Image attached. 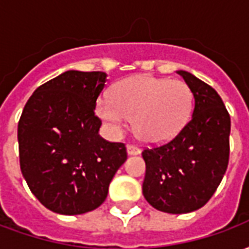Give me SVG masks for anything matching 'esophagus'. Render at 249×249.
I'll return each mask as SVG.
<instances>
[{"label": "esophagus", "mask_w": 249, "mask_h": 249, "mask_svg": "<svg viewBox=\"0 0 249 249\" xmlns=\"http://www.w3.org/2000/svg\"><path fill=\"white\" fill-rule=\"evenodd\" d=\"M126 151H128V155H130V156H136V155H140L141 153L140 148L136 145H132V144L126 146Z\"/></svg>", "instance_id": "obj_1"}]
</instances>
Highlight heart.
<instances>
[{"label": "heart", "mask_w": 249, "mask_h": 249, "mask_svg": "<svg viewBox=\"0 0 249 249\" xmlns=\"http://www.w3.org/2000/svg\"><path fill=\"white\" fill-rule=\"evenodd\" d=\"M193 94L187 82L153 76L119 81L110 98L97 101V113L114 130L133 119L137 137L148 144H164L183 130L191 117Z\"/></svg>", "instance_id": "heart-1"}]
</instances>
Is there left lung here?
Segmentation results:
<instances>
[{
    "mask_svg": "<svg viewBox=\"0 0 249 249\" xmlns=\"http://www.w3.org/2000/svg\"><path fill=\"white\" fill-rule=\"evenodd\" d=\"M192 90L191 120L173 140L144 149L142 195L153 208L189 213L208 203L230 160L231 117L213 88L192 73L178 71Z\"/></svg>",
    "mask_w": 249,
    "mask_h": 249,
    "instance_id": "8db88e82",
    "label": "left lung"
}]
</instances>
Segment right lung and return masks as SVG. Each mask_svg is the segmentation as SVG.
<instances>
[{"label":"right lung","instance_id":"right-lung-1","mask_svg":"<svg viewBox=\"0 0 249 249\" xmlns=\"http://www.w3.org/2000/svg\"><path fill=\"white\" fill-rule=\"evenodd\" d=\"M105 81L104 71H68L37 88L21 114V172L38 201L56 213L98 208L128 157L125 144L98 135L94 108Z\"/></svg>","mask_w":249,"mask_h":249}]
</instances>
